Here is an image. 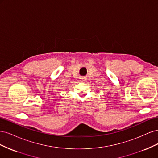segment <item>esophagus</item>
Segmentation results:
<instances>
[{"instance_id":"esophagus-1","label":"esophagus","mask_w":158,"mask_h":158,"mask_svg":"<svg viewBox=\"0 0 158 158\" xmlns=\"http://www.w3.org/2000/svg\"><path fill=\"white\" fill-rule=\"evenodd\" d=\"M85 80V78H80V81H82V82H84V81Z\"/></svg>"}]
</instances>
